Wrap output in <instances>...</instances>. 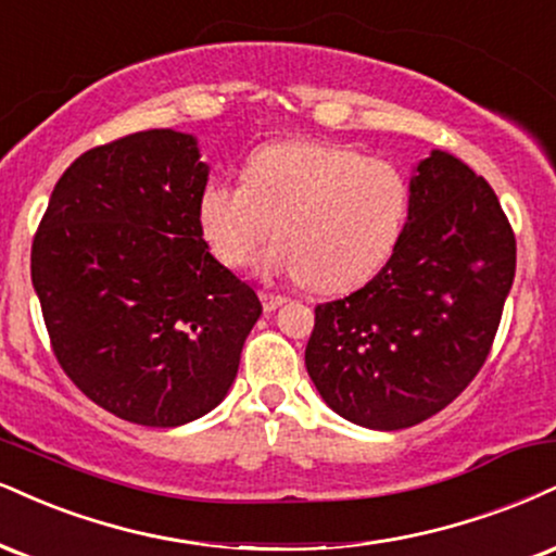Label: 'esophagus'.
Segmentation results:
<instances>
[{
  "instance_id": "esophagus-1",
  "label": "esophagus",
  "mask_w": 556,
  "mask_h": 556,
  "mask_svg": "<svg viewBox=\"0 0 556 556\" xmlns=\"http://www.w3.org/2000/svg\"><path fill=\"white\" fill-rule=\"evenodd\" d=\"M258 298H261V305H264L266 313L277 311V307L285 303V298L282 295H274V292H258Z\"/></svg>"
}]
</instances>
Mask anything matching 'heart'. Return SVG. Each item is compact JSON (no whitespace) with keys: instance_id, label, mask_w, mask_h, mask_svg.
<instances>
[{"instance_id":"obj_1","label":"heart","mask_w":556,"mask_h":556,"mask_svg":"<svg viewBox=\"0 0 556 556\" xmlns=\"http://www.w3.org/2000/svg\"><path fill=\"white\" fill-rule=\"evenodd\" d=\"M412 186L391 160L339 142L290 139L251 152L243 180L199 193L204 240L225 266H245L271 236L264 269L313 290L350 292L383 269L409 219Z\"/></svg>"}]
</instances>
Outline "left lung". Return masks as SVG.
<instances>
[{"mask_svg":"<svg viewBox=\"0 0 556 556\" xmlns=\"http://www.w3.org/2000/svg\"><path fill=\"white\" fill-rule=\"evenodd\" d=\"M396 251L365 287L316 305L307 376L339 417L404 430L445 409L492 350L515 277L497 193L432 150L412 178Z\"/></svg>","mask_w":556,"mask_h":556,"instance_id":"8db88e82","label":"left lung"}]
</instances>
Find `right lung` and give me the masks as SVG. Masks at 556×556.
<instances>
[{
	"label": "right lung",
	"mask_w": 556,
	"mask_h": 556,
	"mask_svg": "<svg viewBox=\"0 0 556 556\" xmlns=\"http://www.w3.org/2000/svg\"><path fill=\"white\" fill-rule=\"evenodd\" d=\"M197 139L137 131L79 155L33 238L30 277L62 370L126 422L178 427L238 376L258 295L210 253Z\"/></svg>",
	"instance_id": "1"
}]
</instances>
